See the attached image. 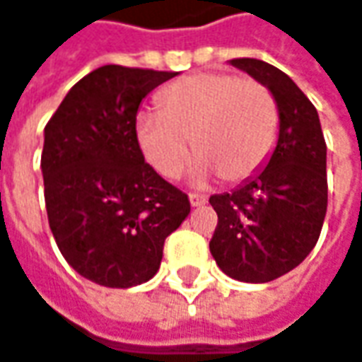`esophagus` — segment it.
I'll use <instances>...</instances> for the list:
<instances>
[{
  "label": "esophagus",
  "mask_w": 362,
  "mask_h": 362,
  "mask_svg": "<svg viewBox=\"0 0 362 362\" xmlns=\"http://www.w3.org/2000/svg\"><path fill=\"white\" fill-rule=\"evenodd\" d=\"M208 197L206 195H199V193H189V204L193 208H199V206H206Z\"/></svg>",
  "instance_id": "34e87169"
}]
</instances>
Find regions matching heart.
<instances>
[{
	"instance_id": "heart-1",
	"label": "heart",
	"mask_w": 362,
	"mask_h": 362,
	"mask_svg": "<svg viewBox=\"0 0 362 362\" xmlns=\"http://www.w3.org/2000/svg\"><path fill=\"white\" fill-rule=\"evenodd\" d=\"M160 110H140L134 132L138 146L163 177H179L191 156H199L193 179L224 175L240 181L257 173L277 138V103L271 91L232 73H195L169 85Z\"/></svg>"
}]
</instances>
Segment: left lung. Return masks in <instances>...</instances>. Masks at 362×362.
<instances>
[{"mask_svg": "<svg viewBox=\"0 0 362 362\" xmlns=\"http://www.w3.org/2000/svg\"><path fill=\"white\" fill-rule=\"evenodd\" d=\"M230 64L271 91L279 134L264 167L209 197L218 214L209 250L228 277L267 283L296 269L320 238L328 206L326 142L316 107L283 71L257 59Z\"/></svg>", "mask_w": 362, "mask_h": 362, "instance_id": "1", "label": "left lung"}]
</instances>
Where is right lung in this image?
Returning <instances> with one entry per match:
<instances>
[{
    "mask_svg": "<svg viewBox=\"0 0 362 362\" xmlns=\"http://www.w3.org/2000/svg\"><path fill=\"white\" fill-rule=\"evenodd\" d=\"M177 73L105 64L75 83L45 128L48 224L64 261L103 287L153 279L191 206L138 146L142 100Z\"/></svg>",
    "mask_w": 362,
    "mask_h": 362,
    "instance_id": "1",
    "label": "right lung"
}]
</instances>
